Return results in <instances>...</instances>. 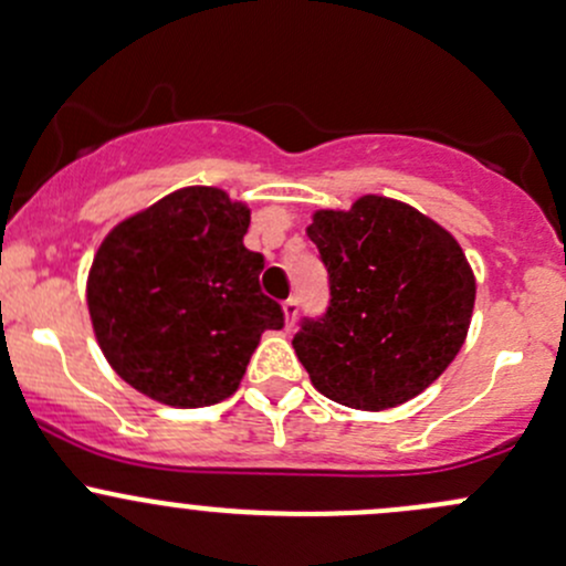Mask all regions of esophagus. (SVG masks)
I'll return each instance as SVG.
<instances>
[{
  "label": "esophagus",
  "instance_id": "obj_1",
  "mask_svg": "<svg viewBox=\"0 0 566 566\" xmlns=\"http://www.w3.org/2000/svg\"><path fill=\"white\" fill-rule=\"evenodd\" d=\"M282 308H284V323H287V328H293L295 317H298V298L290 295V298L282 303Z\"/></svg>",
  "mask_w": 566,
  "mask_h": 566
}]
</instances>
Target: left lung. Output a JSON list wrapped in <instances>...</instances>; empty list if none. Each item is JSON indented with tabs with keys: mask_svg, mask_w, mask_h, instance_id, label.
I'll return each instance as SVG.
<instances>
[{
	"mask_svg": "<svg viewBox=\"0 0 566 566\" xmlns=\"http://www.w3.org/2000/svg\"><path fill=\"white\" fill-rule=\"evenodd\" d=\"M331 298L301 317L293 347L312 385L353 409L398 407L453 363L474 308V273L448 230L366 195L308 224Z\"/></svg>",
	"mask_w": 566,
	"mask_h": 566,
	"instance_id": "left-lung-1",
	"label": "left lung"
}]
</instances>
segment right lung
<instances>
[{"mask_svg":"<svg viewBox=\"0 0 566 566\" xmlns=\"http://www.w3.org/2000/svg\"><path fill=\"white\" fill-rule=\"evenodd\" d=\"M249 208L189 187L105 238L88 273V314L113 371L168 407L233 396L260 333L284 312L260 290L265 258L243 247Z\"/></svg>","mask_w":566,"mask_h":566,"instance_id":"add662e5","label":"right lung"}]
</instances>
